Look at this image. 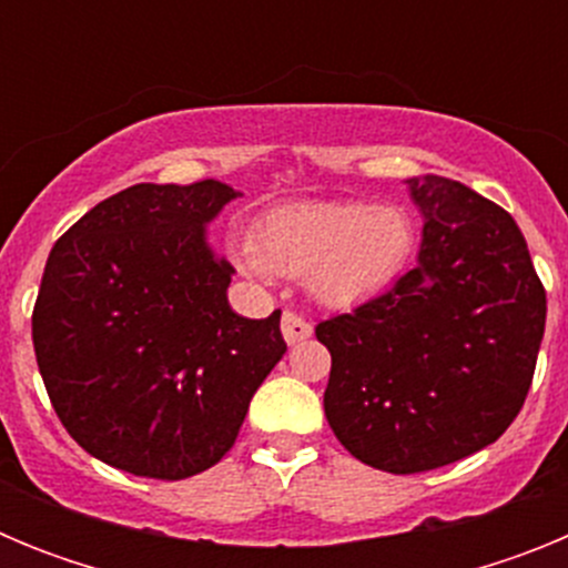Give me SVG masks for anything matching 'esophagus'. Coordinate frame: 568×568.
<instances>
[{"label":"esophagus","instance_id":"34e87169","mask_svg":"<svg viewBox=\"0 0 568 568\" xmlns=\"http://www.w3.org/2000/svg\"><path fill=\"white\" fill-rule=\"evenodd\" d=\"M281 333H284V338H287L290 346H295L298 341H304V338H310V335H313V324H310L304 315L287 310V313L281 315Z\"/></svg>","mask_w":568,"mask_h":568}]
</instances>
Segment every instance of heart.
Listing matches in <instances>:
<instances>
[{
    "label": "heart",
    "instance_id": "1",
    "mask_svg": "<svg viewBox=\"0 0 568 568\" xmlns=\"http://www.w3.org/2000/svg\"><path fill=\"white\" fill-rule=\"evenodd\" d=\"M415 250L418 222L409 210L349 199L270 210L258 224V241H239L235 258L255 278H304L313 298L346 310L393 287Z\"/></svg>",
    "mask_w": 568,
    "mask_h": 568
}]
</instances>
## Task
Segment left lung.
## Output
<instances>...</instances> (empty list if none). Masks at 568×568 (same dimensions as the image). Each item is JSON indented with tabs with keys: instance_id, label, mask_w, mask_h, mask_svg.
Segmentation results:
<instances>
[{
	"instance_id": "obj_1",
	"label": "left lung",
	"mask_w": 568,
	"mask_h": 568,
	"mask_svg": "<svg viewBox=\"0 0 568 568\" xmlns=\"http://www.w3.org/2000/svg\"><path fill=\"white\" fill-rule=\"evenodd\" d=\"M418 267L353 313L318 321L333 355L324 413L346 453L415 475L495 444L518 418L546 290L515 219L466 184L409 179Z\"/></svg>"
}]
</instances>
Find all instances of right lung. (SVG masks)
Here are the masks:
<instances>
[{"label": "right lung", "instance_id": "obj_1", "mask_svg": "<svg viewBox=\"0 0 568 568\" xmlns=\"http://www.w3.org/2000/svg\"><path fill=\"white\" fill-rule=\"evenodd\" d=\"M227 184H133L53 244L33 304L50 404L84 453L115 469L182 480L239 438L250 398L287 353L281 310H230L233 267L204 224Z\"/></svg>", "mask_w": 568, "mask_h": 568}]
</instances>
